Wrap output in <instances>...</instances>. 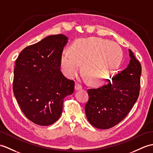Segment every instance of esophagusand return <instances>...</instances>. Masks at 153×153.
<instances>
[{
  "instance_id": "34e87169",
  "label": "esophagus",
  "mask_w": 153,
  "mask_h": 153,
  "mask_svg": "<svg viewBox=\"0 0 153 153\" xmlns=\"http://www.w3.org/2000/svg\"><path fill=\"white\" fill-rule=\"evenodd\" d=\"M81 88H82V87H81V86L80 85H79L78 83H76V85H75V91H76L81 89Z\"/></svg>"
}]
</instances>
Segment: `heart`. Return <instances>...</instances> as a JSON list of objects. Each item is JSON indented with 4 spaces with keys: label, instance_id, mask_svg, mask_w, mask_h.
<instances>
[{
    "label": "heart",
    "instance_id": "obj_1",
    "mask_svg": "<svg viewBox=\"0 0 153 153\" xmlns=\"http://www.w3.org/2000/svg\"><path fill=\"white\" fill-rule=\"evenodd\" d=\"M121 57V49L114 42L97 37L79 38L71 45L70 53L60 55V67L63 74L72 79L82 65L83 75L90 83L98 85L111 78Z\"/></svg>",
    "mask_w": 153,
    "mask_h": 153
}]
</instances>
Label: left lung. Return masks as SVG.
Returning a JSON list of instances; mask_svg holds the SVG:
<instances>
[{"instance_id":"1","label":"left lung","mask_w":153,"mask_h":153,"mask_svg":"<svg viewBox=\"0 0 153 153\" xmlns=\"http://www.w3.org/2000/svg\"><path fill=\"white\" fill-rule=\"evenodd\" d=\"M130 62L126 68L109 81L107 85L88 90L85 111L92 125L108 129L125 118L140 94L141 66L128 49Z\"/></svg>"}]
</instances>
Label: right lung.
<instances>
[{"mask_svg": "<svg viewBox=\"0 0 153 153\" xmlns=\"http://www.w3.org/2000/svg\"><path fill=\"white\" fill-rule=\"evenodd\" d=\"M64 34L51 35L28 46L16 61L13 91L23 113L40 126L51 125L62 111L66 96L74 82L60 72V55L68 43Z\"/></svg>", "mask_w": 153, "mask_h": 153, "instance_id": "right-lung-1", "label": "right lung"}]
</instances>
